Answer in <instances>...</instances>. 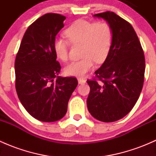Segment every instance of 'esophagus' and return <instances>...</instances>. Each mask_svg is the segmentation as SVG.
Here are the masks:
<instances>
[{"mask_svg":"<svg viewBox=\"0 0 156 156\" xmlns=\"http://www.w3.org/2000/svg\"><path fill=\"white\" fill-rule=\"evenodd\" d=\"M78 84H84L86 83V80L83 79V78H78Z\"/></svg>","mask_w":156,"mask_h":156,"instance_id":"obj_1","label":"esophagus"}]
</instances>
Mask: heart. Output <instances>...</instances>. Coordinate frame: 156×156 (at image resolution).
I'll return each mask as SVG.
<instances>
[{"mask_svg":"<svg viewBox=\"0 0 156 156\" xmlns=\"http://www.w3.org/2000/svg\"><path fill=\"white\" fill-rule=\"evenodd\" d=\"M65 34L72 44H82L81 58L73 61L65 68L66 75L82 78L94 63H102L108 57L113 42L111 26L104 21L93 22L76 20L65 31ZM63 37H56L53 41V51L58 59L66 62L69 58V42Z\"/></svg>","mask_w":156,"mask_h":156,"instance_id":"b5f03b06","label":"heart"}]
</instances>
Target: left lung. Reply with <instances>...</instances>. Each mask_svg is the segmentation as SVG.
<instances>
[{
	"mask_svg": "<svg viewBox=\"0 0 156 156\" xmlns=\"http://www.w3.org/2000/svg\"><path fill=\"white\" fill-rule=\"evenodd\" d=\"M111 26L113 42L108 57L87 80L90 90L87 100L91 115L103 122L119 120L136 104L144 81L145 57L131 25L113 12L94 15Z\"/></svg>",
	"mask_w": 156,
	"mask_h": 156,
	"instance_id": "left-lung-1",
	"label": "left lung"
}]
</instances>
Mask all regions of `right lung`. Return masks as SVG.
Returning <instances> with one entry per match:
<instances>
[{
    "label": "right lung",
    "instance_id": "add662e5",
    "mask_svg": "<svg viewBox=\"0 0 156 156\" xmlns=\"http://www.w3.org/2000/svg\"><path fill=\"white\" fill-rule=\"evenodd\" d=\"M64 16L46 13L30 25L16 56V90L20 102L34 119L53 122L64 117L78 85L73 77L58 76L61 66L53 51Z\"/></svg>",
    "mask_w": 156,
    "mask_h": 156
}]
</instances>
